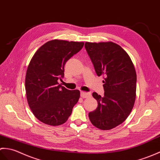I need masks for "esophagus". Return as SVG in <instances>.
I'll return each mask as SVG.
<instances>
[{"mask_svg": "<svg viewBox=\"0 0 160 160\" xmlns=\"http://www.w3.org/2000/svg\"><path fill=\"white\" fill-rule=\"evenodd\" d=\"M91 96V92H81V97L82 98H88Z\"/></svg>", "mask_w": 160, "mask_h": 160, "instance_id": "obj_1", "label": "esophagus"}]
</instances>
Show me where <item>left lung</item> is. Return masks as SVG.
<instances>
[{
	"mask_svg": "<svg viewBox=\"0 0 160 160\" xmlns=\"http://www.w3.org/2000/svg\"><path fill=\"white\" fill-rule=\"evenodd\" d=\"M88 55L98 77H103L104 96H92L98 107L89 113L92 124L109 130L122 123L132 110L136 96V72L130 57L112 42H86Z\"/></svg>",
	"mask_w": 160,
	"mask_h": 160,
	"instance_id": "obj_1",
	"label": "left lung"
}]
</instances>
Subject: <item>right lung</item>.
Masks as SVG:
<instances>
[{
	"label": "right lung",
	"mask_w": 160,
	"mask_h": 160,
	"mask_svg": "<svg viewBox=\"0 0 160 160\" xmlns=\"http://www.w3.org/2000/svg\"><path fill=\"white\" fill-rule=\"evenodd\" d=\"M83 45V42L51 40L39 48L31 59L25 77L27 99L34 116L42 122L58 126L72 113L80 92L66 89L58 80L64 76L66 62Z\"/></svg>",
	"instance_id": "1"
}]
</instances>
